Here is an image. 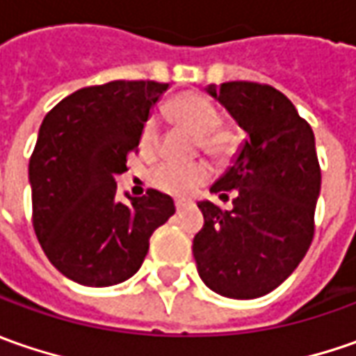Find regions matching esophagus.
<instances>
[{"label":"esophagus","mask_w":356,"mask_h":356,"mask_svg":"<svg viewBox=\"0 0 356 356\" xmlns=\"http://www.w3.org/2000/svg\"><path fill=\"white\" fill-rule=\"evenodd\" d=\"M175 209H177V213H183V211L187 209V202L177 201V202H175Z\"/></svg>","instance_id":"34e87169"}]
</instances>
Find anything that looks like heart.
<instances>
[{
  "label": "heart",
  "instance_id": "1",
  "mask_svg": "<svg viewBox=\"0 0 356 356\" xmlns=\"http://www.w3.org/2000/svg\"><path fill=\"white\" fill-rule=\"evenodd\" d=\"M171 114L183 126L199 136V143L207 154L215 157H227L236 147L234 131L220 126V112L202 94H181L171 104ZM141 147L155 152L159 143V126L155 118H147L141 128ZM211 179V167L204 161L197 163H175L163 161L152 173V183L157 189L171 197H191Z\"/></svg>",
  "mask_w": 356,
  "mask_h": 356
}]
</instances>
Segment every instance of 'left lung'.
<instances>
[{
	"label": "left lung",
	"instance_id": "obj_1",
	"mask_svg": "<svg viewBox=\"0 0 356 356\" xmlns=\"http://www.w3.org/2000/svg\"><path fill=\"white\" fill-rule=\"evenodd\" d=\"M207 92L248 138L211 187L220 199L236 191L232 209L199 202L204 225L193 238V256L207 288L254 300L276 289L309 250L321 191L315 136L288 96L268 84L234 80Z\"/></svg>",
	"mask_w": 356,
	"mask_h": 356
}]
</instances>
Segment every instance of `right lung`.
I'll return each mask as SVG.
<instances>
[{"label":"right lung","instance_id":"add662e5","mask_svg":"<svg viewBox=\"0 0 356 356\" xmlns=\"http://www.w3.org/2000/svg\"><path fill=\"white\" fill-rule=\"evenodd\" d=\"M169 84L114 80L67 96L44 116L29 159L33 228L41 248L68 280L106 288L131 277L149 238L175 213L169 195L149 189L116 199L141 128Z\"/></svg>","mask_w":356,"mask_h":356}]
</instances>
